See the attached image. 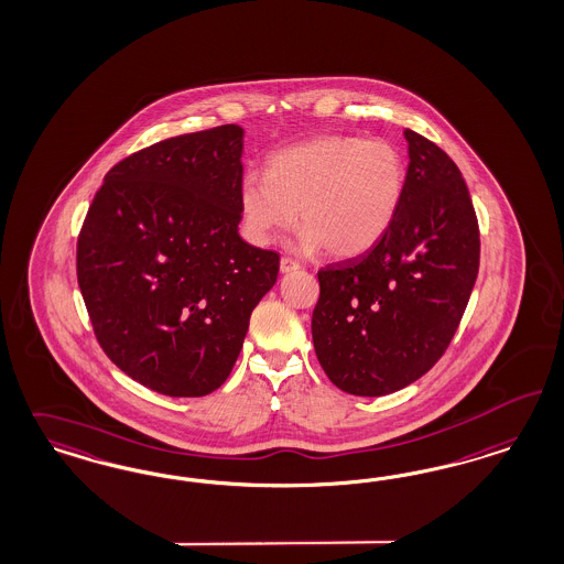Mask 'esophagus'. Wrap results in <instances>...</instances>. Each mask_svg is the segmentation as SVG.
Listing matches in <instances>:
<instances>
[{
	"label": "esophagus",
	"instance_id": "obj_1",
	"mask_svg": "<svg viewBox=\"0 0 564 564\" xmlns=\"http://www.w3.org/2000/svg\"><path fill=\"white\" fill-rule=\"evenodd\" d=\"M297 269H300V264H297L295 260L288 258V256H283V258H281V272H292L297 271Z\"/></svg>",
	"mask_w": 564,
	"mask_h": 564
}]
</instances>
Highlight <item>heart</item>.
<instances>
[{
  "instance_id": "1",
  "label": "heart",
  "mask_w": 564,
  "mask_h": 564,
  "mask_svg": "<svg viewBox=\"0 0 564 564\" xmlns=\"http://www.w3.org/2000/svg\"><path fill=\"white\" fill-rule=\"evenodd\" d=\"M406 185L402 152L386 139L321 135L271 155L267 175L243 178L239 206L258 246L297 220V248L335 258L369 252L388 234Z\"/></svg>"
}]
</instances>
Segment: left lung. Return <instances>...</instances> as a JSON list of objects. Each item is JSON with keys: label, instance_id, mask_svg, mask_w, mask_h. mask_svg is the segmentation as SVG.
I'll list each match as a JSON object with an SVG mask.
<instances>
[{"label": "left lung", "instance_id": "1", "mask_svg": "<svg viewBox=\"0 0 564 564\" xmlns=\"http://www.w3.org/2000/svg\"><path fill=\"white\" fill-rule=\"evenodd\" d=\"M409 171L388 234L369 252L318 271L312 341L333 386L388 395L447 350L479 272V225L465 178L406 129Z\"/></svg>", "mask_w": 564, "mask_h": 564}]
</instances>
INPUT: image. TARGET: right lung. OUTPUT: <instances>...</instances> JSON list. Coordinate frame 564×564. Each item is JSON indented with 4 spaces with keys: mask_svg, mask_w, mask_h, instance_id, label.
I'll list each match as a JSON object with an SVG mask.
<instances>
[{
    "mask_svg": "<svg viewBox=\"0 0 564 564\" xmlns=\"http://www.w3.org/2000/svg\"><path fill=\"white\" fill-rule=\"evenodd\" d=\"M243 129L223 124L127 155L104 176L77 243L101 350L171 398L220 388L279 253L239 237Z\"/></svg>",
    "mask_w": 564,
    "mask_h": 564,
    "instance_id": "obj_1",
    "label": "right lung"
}]
</instances>
